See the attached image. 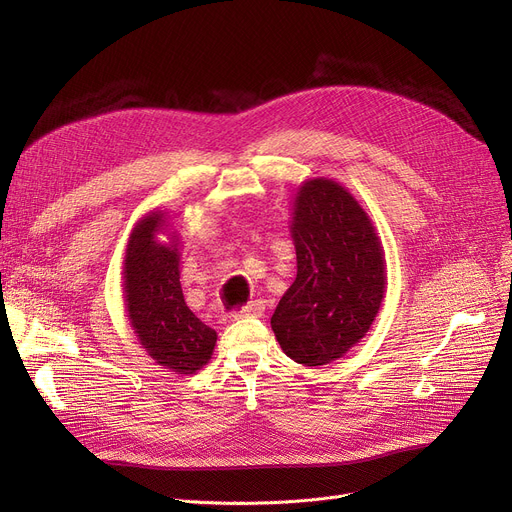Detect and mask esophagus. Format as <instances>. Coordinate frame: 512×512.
Returning a JSON list of instances; mask_svg holds the SVG:
<instances>
[{"label": "esophagus", "mask_w": 512, "mask_h": 512, "mask_svg": "<svg viewBox=\"0 0 512 512\" xmlns=\"http://www.w3.org/2000/svg\"><path fill=\"white\" fill-rule=\"evenodd\" d=\"M263 311H265V304L261 302V300H253V302H249V304H245V306H241V309H238L232 317L234 319H249V317H261L263 315Z\"/></svg>", "instance_id": "34e87169"}]
</instances>
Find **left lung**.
I'll return each instance as SVG.
<instances>
[{"mask_svg":"<svg viewBox=\"0 0 512 512\" xmlns=\"http://www.w3.org/2000/svg\"><path fill=\"white\" fill-rule=\"evenodd\" d=\"M290 234L298 271L271 329L294 362L323 366L350 352L379 315L385 253L356 197L325 177L296 189Z\"/></svg>","mask_w":512,"mask_h":512,"instance_id":"8db88e82","label":"left lung"}]
</instances>
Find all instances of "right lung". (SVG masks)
<instances>
[{"mask_svg":"<svg viewBox=\"0 0 512 512\" xmlns=\"http://www.w3.org/2000/svg\"><path fill=\"white\" fill-rule=\"evenodd\" d=\"M166 235L164 242L159 238ZM181 238L166 212L146 214L127 241L123 298L140 346L156 364L175 374H193L214 354L216 331L187 306L181 288Z\"/></svg>","mask_w":512,"mask_h":512,"instance_id":"right-lung-1","label":"right lung"}]
</instances>
